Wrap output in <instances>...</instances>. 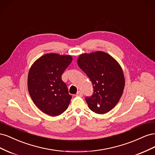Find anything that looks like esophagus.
I'll return each instance as SVG.
<instances>
[{
    "label": "esophagus",
    "mask_w": 155,
    "mask_h": 155,
    "mask_svg": "<svg viewBox=\"0 0 155 155\" xmlns=\"http://www.w3.org/2000/svg\"><path fill=\"white\" fill-rule=\"evenodd\" d=\"M76 96H78V97H82L83 96V93H82L81 91H79V92H78V93L76 94Z\"/></svg>",
    "instance_id": "obj_1"
}]
</instances>
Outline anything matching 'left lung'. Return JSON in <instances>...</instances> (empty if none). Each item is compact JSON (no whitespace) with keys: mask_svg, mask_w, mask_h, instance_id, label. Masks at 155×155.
I'll return each instance as SVG.
<instances>
[{"mask_svg":"<svg viewBox=\"0 0 155 155\" xmlns=\"http://www.w3.org/2000/svg\"><path fill=\"white\" fill-rule=\"evenodd\" d=\"M78 64L91 79L94 92L85 100L92 111L105 114L118 104L125 87L123 70L111 55L104 51L79 55Z\"/></svg>","mask_w":155,"mask_h":155,"instance_id":"obj_1","label":"left lung"}]
</instances>
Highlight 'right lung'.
I'll return each instance as SVG.
<instances>
[{"label": "right lung", "mask_w": 155, "mask_h": 155, "mask_svg": "<svg viewBox=\"0 0 155 155\" xmlns=\"http://www.w3.org/2000/svg\"><path fill=\"white\" fill-rule=\"evenodd\" d=\"M72 61L71 55L47 54L31 65L28 88L33 101L44 113L57 116L67 109L72 96L61 76Z\"/></svg>", "instance_id": "add662e5"}]
</instances>
